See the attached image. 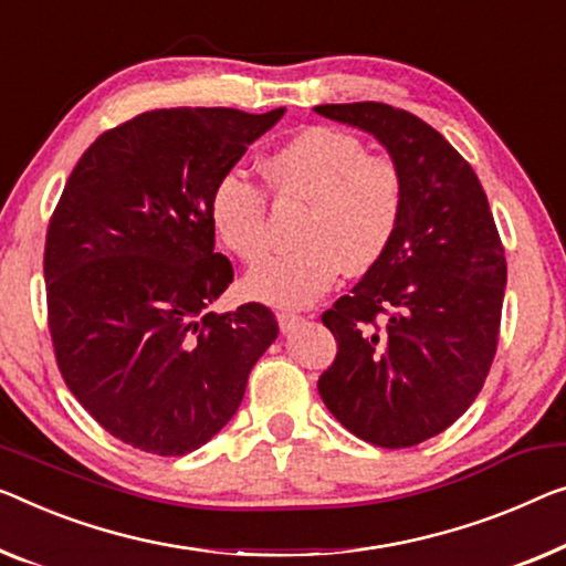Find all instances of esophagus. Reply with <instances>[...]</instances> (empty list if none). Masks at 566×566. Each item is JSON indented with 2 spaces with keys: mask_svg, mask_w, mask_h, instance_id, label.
I'll return each instance as SVG.
<instances>
[{
  "mask_svg": "<svg viewBox=\"0 0 566 566\" xmlns=\"http://www.w3.org/2000/svg\"><path fill=\"white\" fill-rule=\"evenodd\" d=\"M276 319H280L282 333H290L297 325H302V319H305V317L297 315V312H280V315H276Z\"/></svg>",
  "mask_w": 566,
  "mask_h": 566,
  "instance_id": "obj_1",
  "label": "esophagus"
}]
</instances>
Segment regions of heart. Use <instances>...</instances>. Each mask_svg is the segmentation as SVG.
<instances>
[{
	"label": "heart",
	"mask_w": 566,
	"mask_h": 566,
	"mask_svg": "<svg viewBox=\"0 0 566 566\" xmlns=\"http://www.w3.org/2000/svg\"><path fill=\"white\" fill-rule=\"evenodd\" d=\"M264 170L284 198L305 200L297 247L266 256L243 286L276 307H302L331 290L343 269L366 272L391 247L403 213V175L389 157L366 155L348 132L310 126L276 147ZM210 226L243 261L266 249V198L239 172L223 175L210 192Z\"/></svg>",
	"instance_id": "b5f03b06"
}]
</instances>
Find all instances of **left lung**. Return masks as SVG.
Here are the masks:
<instances>
[{"label": "left lung", "mask_w": 566, "mask_h": 566, "mask_svg": "<svg viewBox=\"0 0 566 566\" xmlns=\"http://www.w3.org/2000/svg\"><path fill=\"white\" fill-rule=\"evenodd\" d=\"M403 175V213L386 254L323 315L337 340L317 391L376 447H415L465 415L491 370L505 256L472 167L440 132L389 104H323Z\"/></svg>", "instance_id": "8db88e82"}]
</instances>
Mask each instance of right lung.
<instances>
[{
    "label": "right lung",
    "mask_w": 566,
    "mask_h": 566,
    "mask_svg": "<svg viewBox=\"0 0 566 566\" xmlns=\"http://www.w3.org/2000/svg\"><path fill=\"white\" fill-rule=\"evenodd\" d=\"M284 108H157L104 132L67 177L45 241L57 368L116 440L188 454L229 424L274 312L216 315L233 266L216 254L210 192Z\"/></svg>",
    "instance_id": "add662e5"
}]
</instances>
